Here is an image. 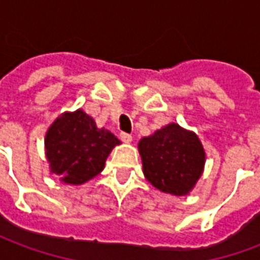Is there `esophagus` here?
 <instances>
[{
  "label": "esophagus",
  "mask_w": 260,
  "mask_h": 260,
  "mask_svg": "<svg viewBox=\"0 0 260 260\" xmlns=\"http://www.w3.org/2000/svg\"><path fill=\"white\" fill-rule=\"evenodd\" d=\"M119 139L124 142V143H131V142H132V135H129V134H125V132H122V134L119 135Z\"/></svg>",
  "instance_id": "34e87169"
}]
</instances>
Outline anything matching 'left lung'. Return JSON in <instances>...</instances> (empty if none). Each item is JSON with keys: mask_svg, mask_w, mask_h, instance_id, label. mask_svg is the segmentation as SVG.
Segmentation results:
<instances>
[{"mask_svg": "<svg viewBox=\"0 0 260 260\" xmlns=\"http://www.w3.org/2000/svg\"><path fill=\"white\" fill-rule=\"evenodd\" d=\"M143 174L158 191L188 195L205 167V149L196 134L178 124L166 125L138 145Z\"/></svg>", "mask_w": 260, "mask_h": 260, "instance_id": "8db88e82", "label": "left lung"}]
</instances>
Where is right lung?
I'll return each mask as SVG.
<instances>
[{"label":"right lung","instance_id":"obj_1","mask_svg":"<svg viewBox=\"0 0 260 260\" xmlns=\"http://www.w3.org/2000/svg\"><path fill=\"white\" fill-rule=\"evenodd\" d=\"M119 143L117 136L97 128L94 119L82 110L61 114L44 139L50 171L71 185L85 184L100 174L108 154Z\"/></svg>","mask_w":260,"mask_h":260}]
</instances>
